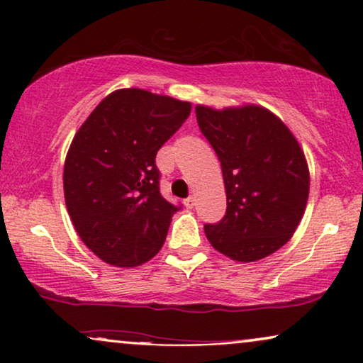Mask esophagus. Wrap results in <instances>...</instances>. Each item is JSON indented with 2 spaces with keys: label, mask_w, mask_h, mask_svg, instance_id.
<instances>
[{
  "label": "esophagus",
  "mask_w": 363,
  "mask_h": 363,
  "mask_svg": "<svg viewBox=\"0 0 363 363\" xmlns=\"http://www.w3.org/2000/svg\"><path fill=\"white\" fill-rule=\"evenodd\" d=\"M195 201H196V200H195V196H188L186 200L183 201V203H185V206H186V208H193V206H195Z\"/></svg>",
  "instance_id": "obj_1"
}]
</instances>
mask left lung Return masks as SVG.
Here are the masks:
<instances>
[{
  "label": "left lung",
  "mask_w": 363,
  "mask_h": 363,
  "mask_svg": "<svg viewBox=\"0 0 363 363\" xmlns=\"http://www.w3.org/2000/svg\"><path fill=\"white\" fill-rule=\"evenodd\" d=\"M196 121L221 162L226 215L205 225L211 246L235 261L272 255L294 235L309 198L304 152L286 123L259 106L215 111Z\"/></svg>",
  "instance_id": "1"
}]
</instances>
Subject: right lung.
<instances>
[{
  "instance_id": "obj_1",
  "label": "right lung",
  "mask_w": 363,
  "mask_h": 363,
  "mask_svg": "<svg viewBox=\"0 0 363 363\" xmlns=\"http://www.w3.org/2000/svg\"><path fill=\"white\" fill-rule=\"evenodd\" d=\"M191 112L190 102L118 89L79 128L64 163V198L89 250L118 267L150 261L180 206L160 193L157 152Z\"/></svg>"
}]
</instances>
